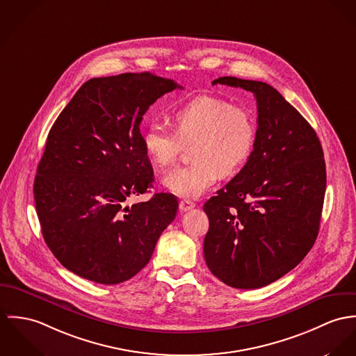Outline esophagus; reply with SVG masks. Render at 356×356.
<instances>
[{
  "label": "esophagus",
  "mask_w": 356,
  "mask_h": 356,
  "mask_svg": "<svg viewBox=\"0 0 356 356\" xmlns=\"http://www.w3.org/2000/svg\"><path fill=\"white\" fill-rule=\"evenodd\" d=\"M194 207H195V204H194V202H191V200H181V202L179 203V209H180L181 213H186V211H188V210H191V209H194Z\"/></svg>",
  "instance_id": "1"
}]
</instances>
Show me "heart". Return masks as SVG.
Instances as JSON below:
<instances>
[{
	"instance_id": "1",
	"label": "heart",
	"mask_w": 356,
	"mask_h": 356,
	"mask_svg": "<svg viewBox=\"0 0 356 356\" xmlns=\"http://www.w3.org/2000/svg\"><path fill=\"white\" fill-rule=\"evenodd\" d=\"M175 133L159 124L143 132V146L161 170L173 165L183 143H193L190 165L176 168L162 180L163 187L184 199H197L221 176H234L252 156L257 122L251 112L229 101L203 94L170 113Z\"/></svg>"
}]
</instances>
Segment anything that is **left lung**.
<instances>
[{
  "label": "left lung",
  "instance_id": "left-lung-1",
  "mask_svg": "<svg viewBox=\"0 0 356 356\" xmlns=\"http://www.w3.org/2000/svg\"><path fill=\"white\" fill-rule=\"evenodd\" d=\"M251 91L258 128L252 156L203 210V255L229 286H265L298 266L314 245L326 168L313 127L268 83L224 76L213 84Z\"/></svg>",
  "mask_w": 356,
  "mask_h": 356
}]
</instances>
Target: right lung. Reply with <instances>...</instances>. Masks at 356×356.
I'll use <instances>...</instances> for the list:
<instances>
[{
	"label": "right lung",
	"mask_w": 356,
	"mask_h": 356,
	"mask_svg": "<svg viewBox=\"0 0 356 356\" xmlns=\"http://www.w3.org/2000/svg\"><path fill=\"white\" fill-rule=\"evenodd\" d=\"M183 88L150 72L87 80L53 124L34 181L42 235L60 264L113 285L139 273L179 202L147 193L153 168L140 122L159 97Z\"/></svg>",
	"instance_id": "add662e5"
}]
</instances>
